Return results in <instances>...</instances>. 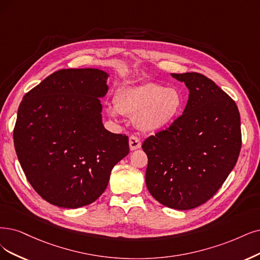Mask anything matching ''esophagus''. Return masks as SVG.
Masks as SVG:
<instances>
[{"mask_svg": "<svg viewBox=\"0 0 260 260\" xmlns=\"http://www.w3.org/2000/svg\"><path fill=\"white\" fill-rule=\"evenodd\" d=\"M128 142H129V148H131L132 151L137 150V149H139V148L141 147V141H140V139H139L137 136H135V135H132V136L129 137Z\"/></svg>", "mask_w": 260, "mask_h": 260, "instance_id": "obj_1", "label": "esophagus"}]
</instances>
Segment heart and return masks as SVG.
<instances>
[{
	"instance_id": "obj_1",
	"label": "heart",
	"mask_w": 260,
	"mask_h": 260,
	"mask_svg": "<svg viewBox=\"0 0 260 260\" xmlns=\"http://www.w3.org/2000/svg\"><path fill=\"white\" fill-rule=\"evenodd\" d=\"M182 106L183 99L176 89L147 82L120 90L115 96V108H109V113L117 117L120 112L135 119L140 129L155 132L171 124Z\"/></svg>"
}]
</instances>
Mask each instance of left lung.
<instances>
[{
  "mask_svg": "<svg viewBox=\"0 0 260 260\" xmlns=\"http://www.w3.org/2000/svg\"><path fill=\"white\" fill-rule=\"evenodd\" d=\"M189 90L186 107L169 126L148 137L146 183L168 208L206 204L223 185L242 145L237 104L214 81L198 73L171 74Z\"/></svg>",
  "mask_w": 260,
  "mask_h": 260,
  "instance_id": "left-lung-1",
  "label": "left lung"
}]
</instances>
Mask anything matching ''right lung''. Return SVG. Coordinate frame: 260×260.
<instances>
[{"mask_svg": "<svg viewBox=\"0 0 260 260\" xmlns=\"http://www.w3.org/2000/svg\"><path fill=\"white\" fill-rule=\"evenodd\" d=\"M107 77L96 69L60 70L19 105L17 156L28 183L51 205L76 209L94 203L113 166L128 154V137L102 122Z\"/></svg>", "mask_w": 260, "mask_h": 260, "instance_id": "1", "label": "right lung"}]
</instances>
